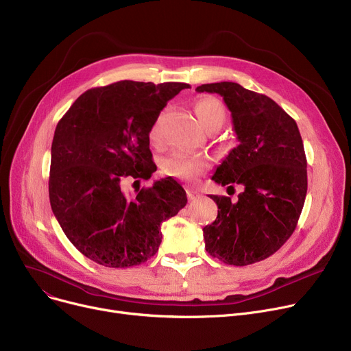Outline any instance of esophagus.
Instances as JSON below:
<instances>
[{"instance_id": "obj_1", "label": "esophagus", "mask_w": 351, "mask_h": 351, "mask_svg": "<svg viewBox=\"0 0 351 351\" xmlns=\"http://www.w3.org/2000/svg\"><path fill=\"white\" fill-rule=\"evenodd\" d=\"M200 196V193L197 192V191H195V189H188V197H189V200H195V199H197Z\"/></svg>"}]
</instances>
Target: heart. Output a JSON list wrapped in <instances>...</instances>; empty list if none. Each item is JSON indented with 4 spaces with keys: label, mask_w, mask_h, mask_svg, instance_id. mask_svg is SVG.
<instances>
[{
    "label": "heart",
    "mask_w": 351,
    "mask_h": 351,
    "mask_svg": "<svg viewBox=\"0 0 351 351\" xmlns=\"http://www.w3.org/2000/svg\"><path fill=\"white\" fill-rule=\"evenodd\" d=\"M195 114L208 132L217 131L226 122V108L213 97H202L195 102ZM165 114H160L151 126L149 139L152 143H159L162 138V122ZM163 172L169 176L195 180L209 168V159L204 155L175 152L163 160Z\"/></svg>",
    "instance_id": "b5f03b06"
}]
</instances>
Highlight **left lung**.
Returning <instances> with one entry per match:
<instances>
[{"label":"left lung","mask_w":351,"mask_h":351,"mask_svg":"<svg viewBox=\"0 0 351 351\" xmlns=\"http://www.w3.org/2000/svg\"><path fill=\"white\" fill-rule=\"evenodd\" d=\"M196 90L223 97L239 141L212 180L243 186L236 202L210 195L219 210L204 228L205 247L233 266L265 261L291 236L304 205L307 160L298 123L273 99L236 82L205 84Z\"/></svg>","instance_id":"8db88e82"}]
</instances>
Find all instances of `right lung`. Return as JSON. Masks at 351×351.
I'll list each match as a JSON object with an SVG mask.
<instances>
[{
  "mask_svg": "<svg viewBox=\"0 0 351 351\" xmlns=\"http://www.w3.org/2000/svg\"><path fill=\"white\" fill-rule=\"evenodd\" d=\"M183 82L119 81L92 88L61 118L51 146L49 202L60 226L88 259L106 267H131L152 257L160 223L185 208L186 192L166 178L126 197V178L156 171L149 131Z\"/></svg>",
  "mask_w": 351,
  "mask_h": 351,
  "instance_id": "1",
  "label": "right lung"
}]
</instances>
